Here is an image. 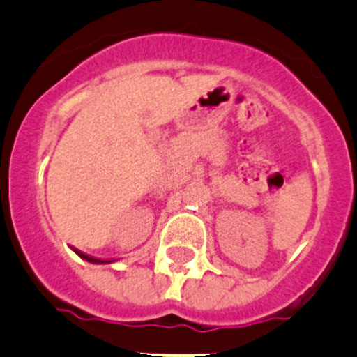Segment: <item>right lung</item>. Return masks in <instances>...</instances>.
<instances>
[{"label": "right lung", "mask_w": 357, "mask_h": 357, "mask_svg": "<svg viewBox=\"0 0 357 357\" xmlns=\"http://www.w3.org/2000/svg\"><path fill=\"white\" fill-rule=\"evenodd\" d=\"M71 249H73V252L77 254V256H80L84 261H87V263H93V264H107V263H112L110 259H98V257L89 256V254L80 252V250H77V249H75V247H71Z\"/></svg>", "instance_id": "obj_1"}]
</instances>
